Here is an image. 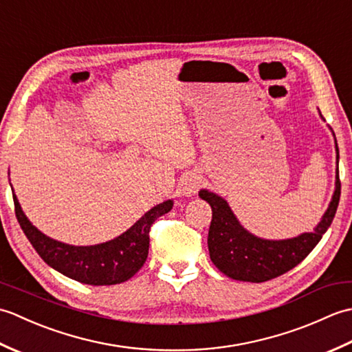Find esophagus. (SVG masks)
<instances>
[{"label":"esophagus","mask_w":352,"mask_h":352,"mask_svg":"<svg viewBox=\"0 0 352 352\" xmlns=\"http://www.w3.org/2000/svg\"><path fill=\"white\" fill-rule=\"evenodd\" d=\"M199 184H201V175L197 174V172H188V174H184L180 180L178 190H180L183 197H192L193 193L198 192Z\"/></svg>","instance_id":"esophagus-1"}]
</instances>
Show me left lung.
Returning a JSON list of instances; mask_svg holds the SVG:
<instances>
[{
	"mask_svg": "<svg viewBox=\"0 0 352 352\" xmlns=\"http://www.w3.org/2000/svg\"><path fill=\"white\" fill-rule=\"evenodd\" d=\"M331 133L334 136L333 130ZM334 145L336 160H338L334 193L324 216L310 233H302L296 237L283 239V241H271V239L254 236L239 222L226 199L207 189L199 190V198L207 201L213 212L207 243L210 260L222 274L237 281L263 283L286 274L309 256L322 239L328 227L331 226L339 206V146L336 136Z\"/></svg>",
	"mask_w": 352,
	"mask_h": 352,
	"instance_id": "left-lung-1",
	"label": "left lung"
}]
</instances>
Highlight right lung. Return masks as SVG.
Here are the masks:
<instances>
[{"instance_id":"add662e5","label":"right lung","mask_w":352,"mask_h":352,"mask_svg":"<svg viewBox=\"0 0 352 352\" xmlns=\"http://www.w3.org/2000/svg\"><path fill=\"white\" fill-rule=\"evenodd\" d=\"M13 203L22 231L45 263L68 278L92 286H110L130 280L148 257L149 228L153 222L170 212L174 206L172 199L154 206L125 233L109 242L76 246L58 242L37 230L22 212L14 193Z\"/></svg>"}]
</instances>
